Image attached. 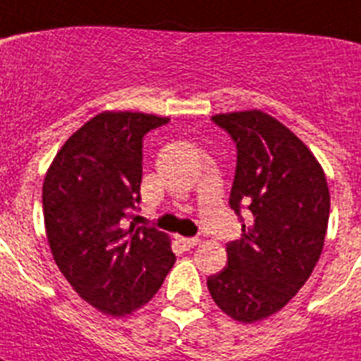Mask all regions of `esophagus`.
Here are the masks:
<instances>
[{
    "mask_svg": "<svg viewBox=\"0 0 361 361\" xmlns=\"http://www.w3.org/2000/svg\"><path fill=\"white\" fill-rule=\"evenodd\" d=\"M178 242H180V246L183 250H190V247H195L198 244V238H187V237H178Z\"/></svg>",
    "mask_w": 361,
    "mask_h": 361,
    "instance_id": "34e87169",
    "label": "esophagus"
}]
</instances>
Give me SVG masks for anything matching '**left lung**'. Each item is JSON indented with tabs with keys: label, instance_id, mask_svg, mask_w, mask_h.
<instances>
[{
	"label": "left lung",
	"instance_id": "obj_1",
	"mask_svg": "<svg viewBox=\"0 0 361 361\" xmlns=\"http://www.w3.org/2000/svg\"><path fill=\"white\" fill-rule=\"evenodd\" d=\"M237 143L229 205L250 211L227 264L207 279L216 307L235 321L274 316L301 290L319 260L330 213L325 172L310 148L260 110L213 115Z\"/></svg>",
	"mask_w": 361,
	"mask_h": 361
}]
</instances>
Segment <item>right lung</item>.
I'll return each instance as SVG.
<instances>
[{"label": "right lung", "mask_w": 361, "mask_h": 361, "mask_svg": "<svg viewBox=\"0 0 361 361\" xmlns=\"http://www.w3.org/2000/svg\"><path fill=\"white\" fill-rule=\"evenodd\" d=\"M169 123L141 111H102L63 143L45 172V235L73 290L102 314L128 316L161 288L176 262L154 227L124 229L141 202L143 137Z\"/></svg>", "instance_id": "1"}]
</instances>
